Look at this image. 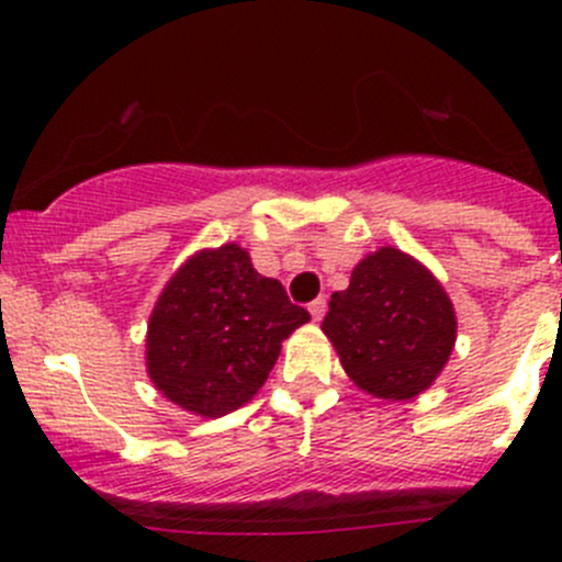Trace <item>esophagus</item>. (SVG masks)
Segmentation results:
<instances>
[{
    "instance_id": "esophagus-1",
    "label": "esophagus",
    "mask_w": 562,
    "mask_h": 562,
    "mask_svg": "<svg viewBox=\"0 0 562 562\" xmlns=\"http://www.w3.org/2000/svg\"><path fill=\"white\" fill-rule=\"evenodd\" d=\"M326 299H315L313 304H310V315H313V321H323V315H326Z\"/></svg>"
}]
</instances>
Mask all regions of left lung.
<instances>
[{"label": "left lung", "instance_id": "obj_1", "mask_svg": "<svg viewBox=\"0 0 562 562\" xmlns=\"http://www.w3.org/2000/svg\"><path fill=\"white\" fill-rule=\"evenodd\" d=\"M323 334L361 391L411 400L435 383L457 342L454 304L427 266L394 247L367 255L331 293Z\"/></svg>", "mask_w": 562, "mask_h": 562}]
</instances>
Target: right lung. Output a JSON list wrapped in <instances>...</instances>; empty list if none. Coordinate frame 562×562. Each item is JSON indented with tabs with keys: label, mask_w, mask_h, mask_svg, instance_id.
I'll use <instances>...</instances> for the list:
<instances>
[{
	"label": "right lung",
	"mask_w": 562,
	"mask_h": 562,
	"mask_svg": "<svg viewBox=\"0 0 562 562\" xmlns=\"http://www.w3.org/2000/svg\"><path fill=\"white\" fill-rule=\"evenodd\" d=\"M310 321L247 249H201L168 280L146 331V370L162 396L220 418L258 394L282 339Z\"/></svg>",
	"instance_id": "obj_1"
}]
</instances>
